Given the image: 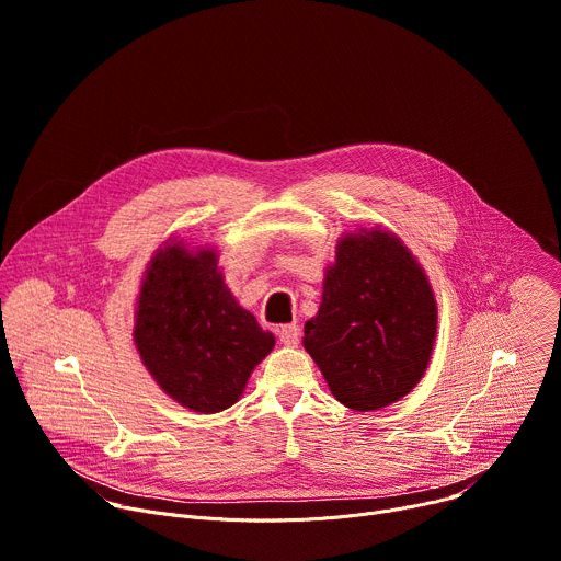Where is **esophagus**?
Wrapping results in <instances>:
<instances>
[{
	"mask_svg": "<svg viewBox=\"0 0 561 561\" xmlns=\"http://www.w3.org/2000/svg\"><path fill=\"white\" fill-rule=\"evenodd\" d=\"M277 335H279V342H282L284 346H297V344H299V329H297L295 324L282 327V329L277 331Z\"/></svg>",
	"mask_w": 561,
	"mask_h": 561,
	"instance_id": "34e87169",
	"label": "esophagus"
}]
</instances>
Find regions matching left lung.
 Here are the masks:
<instances>
[{
    "label": "left lung",
    "mask_w": 561,
    "mask_h": 561,
    "mask_svg": "<svg viewBox=\"0 0 561 561\" xmlns=\"http://www.w3.org/2000/svg\"><path fill=\"white\" fill-rule=\"evenodd\" d=\"M322 286L301 344L335 400L376 412L410 393L427 371L438 322L432 284L412 250L380 226L346 232Z\"/></svg>",
    "instance_id": "8db88e82"
}]
</instances>
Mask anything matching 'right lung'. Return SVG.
<instances>
[{"instance_id":"right-lung-1","label":"right lung","mask_w":561,"mask_h":561,"mask_svg":"<svg viewBox=\"0 0 561 561\" xmlns=\"http://www.w3.org/2000/svg\"><path fill=\"white\" fill-rule=\"evenodd\" d=\"M134 344L157 385L196 414L232 407L275 346L230 293L219 252L170 237L142 273Z\"/></svg>"}]
</instances>
